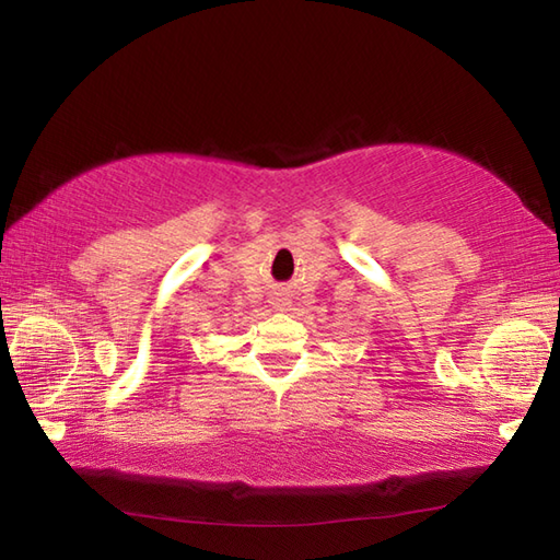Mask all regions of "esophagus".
Segmentation results:
<instances>
[{
	"label": "esophagus",
	"mask_w": 560,
	"mask_h": 560,
	"mask_svg": "<svg viewBox=\"0 0 560 560\" xmlns=\"http://www.w3.org/2000/svg\"><path fill=\"white\" fill-rule=\"evenodd\" d=\"M273 305H277L279 311H287V307H289V299H273Z\"/></svg>",
	"instance_id": "1"
}]
</instances>
